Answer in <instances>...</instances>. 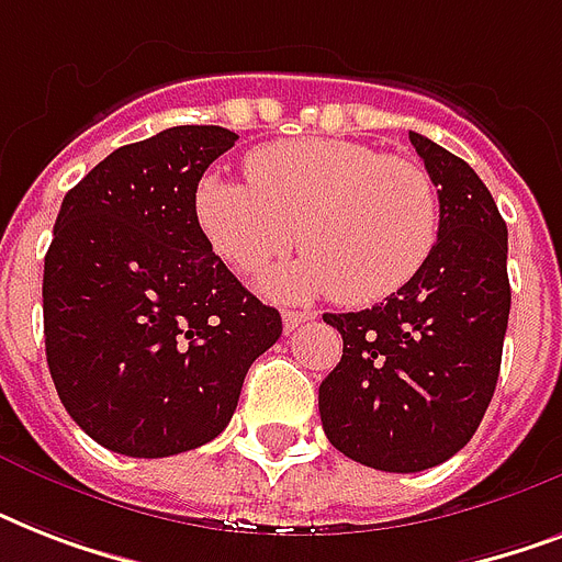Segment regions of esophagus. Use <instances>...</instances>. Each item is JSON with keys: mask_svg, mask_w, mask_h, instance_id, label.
Segmentation results:
<instances>
[{"mask_svg": "<svg viewBox=\"0 0 562 562\" xmlns=\"http://www.w3.org/2000/svg\"><path fill=\"white\" fill-rule=\"evenodd\" d=\"M312 312H282V329L285 333H294L300 324H308L312 321Z\"/></svg>", "mask_w": 562, "mask_h": 562, "instance_id": "esophagus-1", "label": "esophagus"}]
</instances>
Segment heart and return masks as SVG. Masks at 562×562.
<instances>
[{
  "mask_svg": "<svg viewBox=\"0 0 562 562\" xmlns=\"http://www.w3.org/2000/svg\"><path fill=\"white\" fill-rule=\"evenodd\" d=\"M245 171L247 183L203 178L194 212L236 271L262 268L294 241L306 250L265 273L277 297L370 306L408 285L435 250L440 201L414 160L350 139H285L250 154Z\"/></svg>",
  "mask_w": 562,
  "mask_h": 562,
  "instance_id": "1",
  "label": "heart"
}]
</instances>
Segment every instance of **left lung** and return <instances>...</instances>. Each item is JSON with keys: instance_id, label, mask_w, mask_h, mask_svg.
Masks as SVG:
<instances>
[{"instance_id": "1", "label": "left lung", "mask_w": 562, "mask_h": 562, "mask_svg": "<svg viewBox=\"0 0 562 562\" xmlns=\"http://www.w3.org/2000/svg\"><path fill=\"white\" fill-rule=\"evenodd\" d=\"M440 201L435 250L373 308L324 315L344 338L317 391L329 443L382 472L449 461L484 419L510 315L507 224L475 171L411 131Z\"/></svg>"}]
</instances>
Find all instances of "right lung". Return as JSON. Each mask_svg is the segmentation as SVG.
I'll use <instances>...</instances> for the list:
<instances>
[{
  "instance_id": "obj_1",
  "label": "right lung",
  "mask_w": 562,
  "mask_h": 562,
  "mask_svg": "<svg viewBox=\"0 0 562 562\" xmlns=\"http://www.w3.org/2000/svg\"><path fill=\"white\" fill-rule=\"evenodd\" d=\"M238 136L166 127L69 189L43 268L46 361L69 417L110 452L169 458L227 428L245 375L282 335L212 254L203 171Z\"/></svg>"
}]
</instances>
